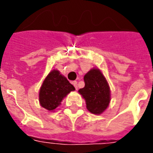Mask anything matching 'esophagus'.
<instances>
[{
    "mask_svg": "<svg viewBox=\"0 0 153 153\" xmlns=\"http://www.w3.org/2000/svg\"><path fill=\"white\" fill-rule=\"evenodd\" d=\"M73 85L74 86V88H75V89L78 90V83H77L76 81H74Z\"/></svg>",
    "mask_w": 153,
    "mask_h": 153,
    "instance_id": "34e87169",
    "label": "esophagus"
}]
</instances>
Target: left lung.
<instances>
[{"mask_svg":"<svg viewBox=\"0 0 153 153\" xmlns=\"http://www.w3.org/2000/svg\"><path fill=\"white\" fill-rule=\"evenodd\" d=\"M85 86L79 90L90 112L100 115L109 106L111 91L106 78L99 69L93 68L84 75Z\"/></svg>","mask_w":153,"mask_h":153,"instance_id":"obj_1","label":"left lung"}]
</instances>
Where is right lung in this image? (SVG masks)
<instances>
[{
    "label": "right lung",
    "mask_w": 153,
    "mask_h": 153,
    "mask_svg": "<svg viewBox=\"0 0 153 153\" xmlns=\"http://www.w3.org/2000/svg\"><path fill=\"white\" fill-rule=\"evenodd\" d=\"M75 88L57 70H53L44 79L39 91V102L43 108L54 111L64 97Z\"/></svg>",
    "instance_id": "1"
}]
</instances>
